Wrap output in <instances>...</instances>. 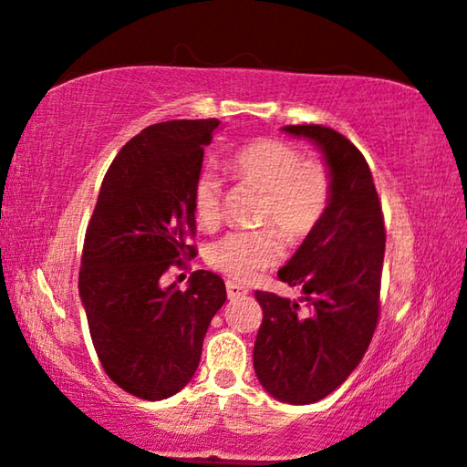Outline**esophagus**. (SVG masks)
<instances>
[{"label":"esophagus","instance_id":"34e87169","mask_svg":"<svg viewBox=\"0 0 467 467\" xmlns=\"http://www.w3.org/2000/svg\"><path fill=\"white\" fill-rule=\"evenodd\" d=\"M226 294H228V300H236V298L247 296L249 290H247V287L239 285V284H234V281H228V284H226Z\"/></svg>","mask_w":467,"mask_h":467}]
</instances>
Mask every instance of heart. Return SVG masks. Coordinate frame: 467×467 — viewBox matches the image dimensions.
I'll use <instances>...</instances> for the list:
<instances>
[{
    "label": "heart",
    "instance_id": "b5f03b06",
    "mask_svg": "<svg viewBox=\"0 0 467 467\" xmlns=\"http://www.w3.org/2000/svg\"><path fill=\"white\" fill-rule=\"evenodd\" d=\"M226 165L236 180L265 192L255 218L265 228L222 234L207 245L205 260L231 279L249 281L279 262L284 254L279 232L290 243H298L321 224L332 201V173L326 162L305 161L296 146L279 140L243 143L228 156ZM192 209L202 228L218 226L222 180L215 171L207 169L196 177Z\"/></svg>",
    "mask_w": 467,
    "mask_h": 467
}]
</instances>
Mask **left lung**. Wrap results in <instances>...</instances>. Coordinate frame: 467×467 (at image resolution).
Segmentation results:
<instances>
[{
    "label": "left lung",
    "instance_id": "left-lung-1",
    "mask_svg": "<svg viewBox=\"0 0 467 467\" xmlns=\"http://www.w3.org/2000/svg\"><path fill=\"white\" fill-rule=\"evenodd\" d=\"M311 140L332 173L326 218L292 255L279 279L300 300L255 292L262 317L254 368L262 387L287 404H313L343 385L377 330L385 224L370 167L345 135L321 124H290Z\"/></svg>",
    "mask_w": 467,
    "mask_h": 467
}]
</instances>
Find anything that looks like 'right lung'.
Wrapping results in <instances>:
<instances>
[{
    "mask_svg": "<svg viewBox=\"0 0 467 467\" xmlns=\"http://www.w3.org/2000/svg\"><path fill=\"white\" fill-rule=\"evenodd\" d=\"M220 120L143 129L111 162L88 222L78 287L108 377L130 396L165 400L201 362L202 338L226 302L220 275L194 271L188 290L162 285L196 254L192 190Z\"/></svg>",
    "mask_w": 467,
    "mask_h": 467,
    "instance_id": "obj_1",
    "label": "right lung"
}]
</instances>
